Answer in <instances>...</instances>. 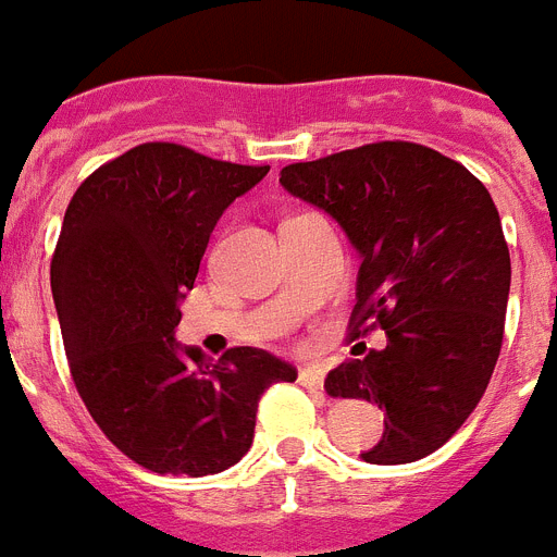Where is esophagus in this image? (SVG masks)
Wrapping results in <instances>:
<instances>
[{
    "label": "esophagus",
    "instance_id": "esophagus-1",
    "mask_svg": "<svg viewBox=\"0 0 557 557\" xmlns=\"http://www.w3.org/2000/svg\"><path fill=\"white\" fill-rule=\"evenodd\" d=\"M299 384L306 386V389H313V393H322V386H325V370H322V367H302V370H299Z\"/></svg>",
    "mask_w": 557,
    "mask_h": 557
}]
</instances>
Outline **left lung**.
<instances>
[{
	"mask_svg": "<svg viewBox=\"0 0 557 557\" xmlns=\"http://www.w3.org/2000/svg\"><path fill=\"white\" fill-rule=\"evenodd\" d=\"M280 185L331 212L359 249L347 336L375 327L384 350L327 372L331 398L384 409L372 466H404L451 440L499 359L510 251L480 178L434 148L384 139L285 164Z\"/></svg>",
	"mask_w": 557,
	"mask_h": 557,
	"instance_id": "1",
	"label": "left lung"
}]
</instances>
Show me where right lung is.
I'll return each instance as SVG.
<instances>
[{
    "label": "right lung",
    "instance_id": "add662e5",
    "mask_svg": "<svg viewBox=\"0 0 557 557\" xmlns=\"http://www.w3.org/2000/svg\"><path fill=\"white\" fill-rule=\"evenodd\" d=\"M265 173L269 164L143 143L100 164L66 207L50 280L72 381L100 432L153 473L235 466L265 389L297 379L258 347L212 361L173 338L212 226Z\"/></svg>",
    "mask_w": 557,
    "mask_h": 557
}]
</instances>
